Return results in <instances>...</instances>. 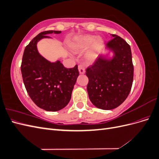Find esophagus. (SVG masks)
I'll list each match as a JSON object with an SVG mask.
<instances>
[{
  "instance_id": "34e87169",
  "label": "esophagus",
  "mask_w": 159,
  "mask_h": 159,
  "mask_svg": "<svg viewBox=\"0 0 159 159\" xmlns=\"http://www.w3.org/2000/svg\"><path fill=\"white\" fill-rule=\"evenodd\" d=\"M78 70H79L80 74H84V73H85V68L84 67V66L81 65V64L78 66Z\"/></svg>"
}]
</instances>
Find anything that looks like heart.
<instances>
[{"label": "heart", "mask_w": 159, "mask_h": 159, "mask_svg": "<svg viewBox=\"0 0 159 159\" xmlns=\"http://www.w3.org/2000/svg\"><path fill=\"white\" fill-rule=\"evenodd\" d=\"M89 47L85 54V60L89 63L93 62L103 47V40L101 38H95L93 35H85L79 37L71 45V48L77 52L84 51Z\"/></svg>", "instance_id": "heart-1"}]
</instances>
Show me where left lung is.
I'll list each match as a JSON object with an SVG mask.
<instances>
[{
    "label": "left lung",
    "instance_id": "obj_1",
    "mask_svg": "<svg viewBox=\"0 0 159 159\" xmlns=\"http://www.w3.org/2000/svg\"><path fill=\"white\" fill-rule=\"evenodd\" d=\"M106 48L113 53L111 58L99 56L86 69L89 79V98L95 107L103 110L117 107L126 99L133 81L131 47L122 38L111 34Z\"/></svg>",
    "mask_w": 159,
    "mask_h": 159
}]
</instances>
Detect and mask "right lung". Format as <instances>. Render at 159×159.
I'll return each mask as SVG.
<instances>
[{
	"label": "right lung",
	"instance_id": "obj_1",
	"mask_svg": "<svg viewBox=\"0 0 159 159\" xmlns=\"http://www.w3.org/2000/svg\"><path fill=\"white\" fill-rule=\"evenodd\" d=\"M52 33L61 31H44L34 38L25 48L21 64L28 94L38 107L48 111H57L68 104L79 75L78 65L66 68L59 60L50 62L39 54L37 43L42 38H50L47 35Z\"/></svg>",
	"mask_w": 159,
	"mask_h": 159
}]
</instances>
